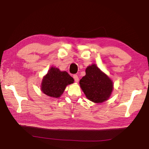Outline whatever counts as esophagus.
I'll list each match as a JSON object with an SVG mask.
<instances>
[{"label":"esophagus","mask_w":149,"mask_h":149,"mask_svg":"<svg viewBox=\"0 0 149 149\" xmlns=\"http://www.w3.org/2000/svg\"><path fill=\"white\" fill-rule=\"evenodd\" d=\"M74 79L75 80V81L76 82V83H77L78 81H79V77H78V76H77V75H74Z\"/></svg>","instance_id":"1"}]
</instances>
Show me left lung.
I'll list each match as a JSON object with an SVG mask.
<instances>
[{"label":"left lung","instance_id":"left-lung-1","mask_svg":"<svg viewBox=\"0 0 149 149\" xmlns=\"http://www.w3.org/2000/svg\"><path fill=\"white\" fill-rule=\"evenodd\" d=\"M85 73L79 81V85L86 97L95 103L107 100L114 89L112 80L95 64L87 66Z\"/></svg>","mask_w":149,"mask_h":149}]
</instances>
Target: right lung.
<instances>
[{"label":"right lung","mask_w":149,"mask_h":149,"mask_svg":"<svg viewBox=\"0 0 149 149\" xmlns=\"http://www.w3.org/2000/svg\"><path fill=\"white\" fill-rule=\"evenodd\" d=\"M74 79L68 72L60 71L58 68L52 66L42 78L41 90L49 97L59 98L67 85L74 84Z\"/></svg>","instance_id":"right-lung-1"}]
</instances>
